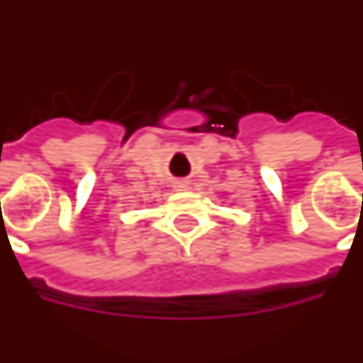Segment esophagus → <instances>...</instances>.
<instances>
[{
  "mask_svg": "<svg viewBox=\"0 0 363 363\" xmlns=\"http://www.w3.org/2000/svg\"><path fill=\"white\" fill-rule=\"evenodd\" d=\"M174 189H177V190H186V189H189V182H186V181H177V182H174Z\"/></svg>",
  "mask_w": 363,
  "mask_h": 363,
  "instance_id": "34e87169",
  "label": "esophagus"
}]
</instances>
